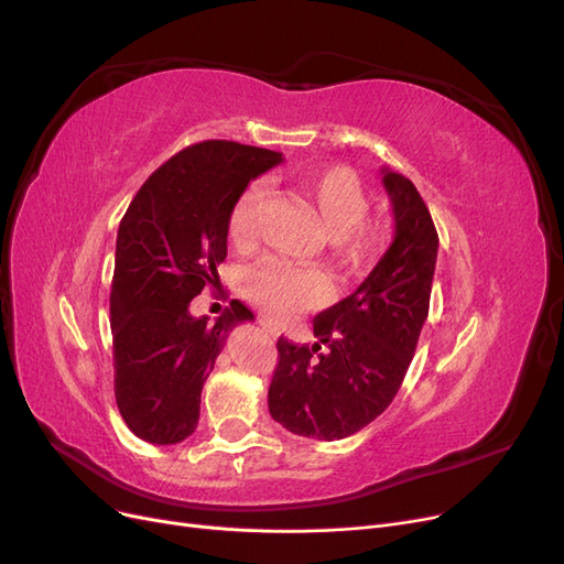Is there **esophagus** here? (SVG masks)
<instances>
[{"label": "esophagus", "mask_w": 564, "mask_h": 564, "mask_svg": "<svg viewBox=\"0 0 564 564\" xmlns=\"http://www.w3.org/2000/svg\"><path fill=\"white\" fill-rule=\"evenodd\" d=\"M259 324H261V329L265 332V336H270V338H278V336H280V329L275 327V324H270V322H265V319H261Z\"/></svg>", "instance_id": "34e87169"}]
</instances>
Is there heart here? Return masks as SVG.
<instances>
[{"label":"heart","instance_id":"1","mask_svg":"<svg viewBox=\"0 0 564 564\" xmlns=\"http://www.w3.org/2000/svg\"><path fill=\"white\" fill-rule=\"evenodd\" d=\"M303 187L315 202L332 261L355 275L379 261L388 245V230L367 220L371 199L365 183L348 166H319L303 176ZM263 199V185L253 183L237 197L228 216V237L235 247H247L253 237V220ZM245 296L272 319H292L317 308L329 299L327 278L315 268L265 259L242 278Z\"/></svg>","mask_w":564,"mask_h":564}]
</instances>
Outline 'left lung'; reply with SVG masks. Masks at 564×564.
<instances>
[{"instance_id": "left-lung-1", "label": "left lung", "mask_w": 564, "mask_h": 564, "mask_svg": "<svg viewBox=\"0 0 564 564\" xmlns=\"http://www.w3.org/2000/svg\"><path fill=\"white\" fill-rule=\"evenodd\" d=\"M395 240L355 292L313 319L315 346L278 338L268 409L286 431L340 440L398 395L429 317L437 230L416 185L383 169ZM328 348L324 354L321 346Z\"/></svg>"}]
</instances>
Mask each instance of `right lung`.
<instances>
[{"instance_id": "right-lung-1", "label": "right lung", "mask_w": 564, "mask_h": 564, "mask_svg": "<svg viewBox=\"0 0 564 564\" xmlns=\"http://www.w3.org/2000/svg\"><path fill=\"white\" fill-rule=\"evenodd\" d=\"M280 152L202 141L166 160L131 199L117 230L110 292L115 400L129 431L152 445L193 435L202 386L226 338L253 313L240 301L207 324L191 301L218 286L228 216Z\"/></svg>"}]
</instances>
